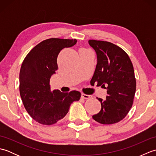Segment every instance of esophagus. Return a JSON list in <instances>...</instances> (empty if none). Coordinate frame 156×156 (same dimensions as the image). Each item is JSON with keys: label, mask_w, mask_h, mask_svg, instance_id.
<instances>
[{"label": "esophagus", "mask_w": 156, "mask_h": 156, "mask_svg": "<svg viewBox=\"0 0 156 156\" xmlns=\"http://www.w3.org/2000/svg\"><path fill=\"white\" fill-rule=\"evenodd\" d=\"M81 97L82 98H84V99H88L90 98V95H88V94H82Z\"/></svg>", "instance_id": "1"}]
</instances>
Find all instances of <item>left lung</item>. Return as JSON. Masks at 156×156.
I'll use <instances>...</instances> for the list:
<instances>
[{
	"label": "left lung",
	"mask_w": 156,
	"mask_h": 156,
	"mask_svg": "<svg viewBox=\"0 0 156 156\" xmlns=\"http://www.w3.org/2000/svg\"><path fill=\"white\" fill-rule=\"evenodd\" d=\"M89 44L97 55V64L90 84L107 90V98L101 102V110L92 116L103 125L122 120L133 105L136 90L133 66L128 54L112 43L90 39Z\"/></svg>",
	"instance_id": "left-lung-1"
}]
</instances>
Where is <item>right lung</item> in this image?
Wrapping results in <instances>:
<instances>
[{
  "label": "right lung",
  "mask_w": 156,
  "mask_h": 156,
  "mask_svg": "<svg viewBox=\"0 0 156 156\" xmlns=\"http://www.w3.org/2000/svg\"><path fill=\"white\" fill-rule=\"evenodd\" d=\"M77 40L50 38L39 43L26 55L19 74V92L29 115L45 125L55 124L64 118L81 93L73 90L51 91L50 78L58 69L57 58L64 48L74 46Z\"/></svg>",
  "instance_id": "add662e5"
}]
</instances>
